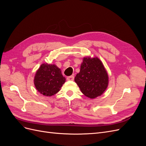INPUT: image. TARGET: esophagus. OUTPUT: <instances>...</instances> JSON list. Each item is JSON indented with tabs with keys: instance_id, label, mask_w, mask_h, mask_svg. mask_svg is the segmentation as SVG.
Wrapping results in <instances>:
<instances>
[{
	"instance_id": "34e87169",
	"label": "esophagus",
	"mask_w": 146,
	"mask_h": 146,
	"mask_svg": "<svg viewBox=\"0 0 146 146\" xmlns=\"http://www.w3.org/2000/svg\"><path fill=\"white\" fill-rule=\"evenodd\" d=\"M74 77L73 76H69L67 77V80H70V81H72L74 80Z\"/></svg>"
}]
</instances>
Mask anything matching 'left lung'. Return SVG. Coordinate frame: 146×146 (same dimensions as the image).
Masks as SVG:
<instances>
[{
    "label": "left lung",
    "mask_w": 146,
    "mask_h": 146,
    "mask_svg": "<svg viewBox=\"0 0 146 146\" xmlns=\"http://www.w3.org/2000/svg\"><path fill=\"white\" fill-rule=\"evenodd\" d=\"M74 80L84 95L94 99L102 94L107 88L108 75L99 58L88 56L83 58L80 72Z\"/></svg>",
    "instance_id": "1"
}]
</instances>
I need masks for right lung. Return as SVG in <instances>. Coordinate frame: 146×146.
I'll return each mask as SVG.
<instances>
[{
	"label": "right lung",
	"instance_id": "1",
	"mask_svg": "<svg viewBox=\"0 0 146 146\" xmlns=\"http://www.w3.org/2000/svg\"><path fill=\"white\" fill-rule=\"evenodd\" d=\"M66 82L61 69L55 64L43 63L35 74L34 84L38 92L45 96L57 93Z\"/></svg>",
	"mask_w": 146,
	"mask_h": 146
}]
</instances>
